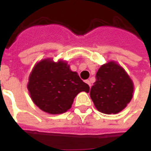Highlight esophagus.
Instances as JSON below:
<instances>
[{"instance_id":"obj_1","label":"esophagus","mask_w":151,"mask_h":151,"mask_svg":"<svg viewBox=\"0 0 151 151\" xmlns=\"http://www.w3.org/2000/svg\"><path fill=\"white\" fill-rule=\"evenodd\" d=\"M86 83L88 84L90 87L91 86V81H90V80H86Z\"/></svg>"}]
</instances>
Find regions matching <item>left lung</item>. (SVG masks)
I'll use <instances>...</instances> for the list:
<instances>
[{
	"instance_id": "8db88e82",
	"label": "left lung",
	"mask_w": 151,
	"mask_h": 151,
	"mask_svg": "<svg viewBox=\"0 0 151 151\" xmlns=\"http://www.w3.org/2000/svg\"><path fill=\"white\" fill-rule=\"evenodd\" d=\"M90 95L97 110L102 113L116 114L133 98V83L124 69L114 61L99 69Z\"/></svg>"
}]
</instances>
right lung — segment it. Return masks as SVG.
I'll return each instance as SVG.
<instances>
[{"label":"right lung","instance_id":"obj_1","mask_svg":"<svg viewBox=\"0 0 151 151\" xmlns=\"http://www.w3.org/2000/svg\"><path fill=\"white\" fill-rule=\"evenodd\" d=\"M27 89L32 101L42 111L60 114L71 108L76 95L88 93L89 86L63 60H40L32 69Z\"/></svg>","mask_w":151,"mask_h":151}]
</instances>
